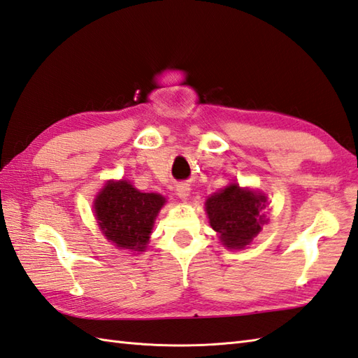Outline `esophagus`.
I'll list each match as a JSON object with an SVG mask.
<instances>
[{
    "mask_svg": "<svg viewBox=\"0 0 358 358\" xmlns=\"http://www.w3.org/2000/svg\"><path fill=\"white\" fill-rule=\"evenodd\" d=\"M189 192H191V187H189L187 185H181L177 187V195L181 200H186L189 196Z\"/></svg>",
    "mask_w": 358,
    "mask_h": 358,
    "instance_id": "esophagus-1",
    "label": "esophagus"
}]
</instances>
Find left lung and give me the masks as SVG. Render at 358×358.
<instances>
[{"label": "left lung", "instance_id": "obj_1", "mask_svg": "<svg viewBox=\"0 0 358 358\" xmlns=\"http://www.w3.org/2000/svg\"><path fill=\"white\" fill-rule=\"evenodd\" d=\"M266 196L231 185L210 195L206 212L212 229L220 234L224 246L241 249L252 241L266 223L263 209Z\"/></svg>", "mask_w": 358, "mask_h": 358}]
</instances>
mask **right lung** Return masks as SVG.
Returning a JSON list of instances; mask_svg holds the SVG:
<instances>
[{
	"instance_id": "right-lung-1",
	"label": "right lung",
	"mask_w": 358,
	"mask_h": 358,
	"mask_svg": "<svg viewBox=\"0 0 358 358\" xmlns=\"http://www.w3.org/2000/svg\"><path fill=\"white\" fill-rule=\"evenodd\" d=\"M158 194H144L127 181H109L95 200V215L106 238L115 246L144 250L154 220L164 204Z\"/></svg>"
}]
</instances>
